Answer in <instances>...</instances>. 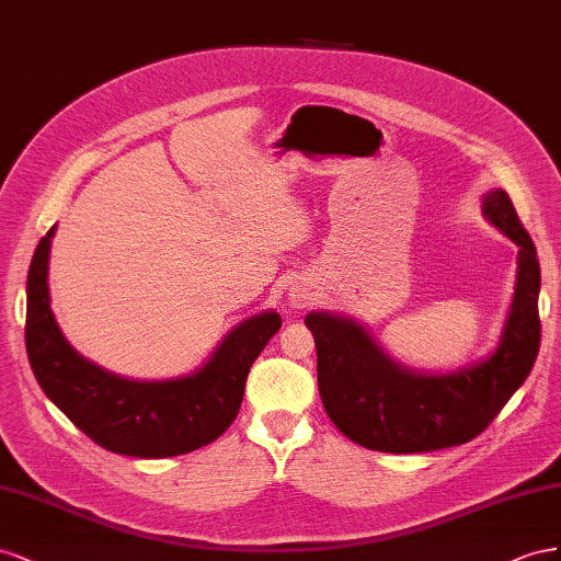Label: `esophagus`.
<instances>
[{
	"label": "esophagus",
	"mask_w": 561,
	"mask_h": 561,
	"mask_svg": "<svg viewBox=\"0 0 561 561\" xmlns=\"http://www.w3.org/2000/svg\"><path fill=\"white\" fill-rule=\"evenodd\" d=\"M310 300H312V298H310L308 294H302V291L291 294V306H294V308H308Z\"/></svg>",
	"instance_id": "1"
}]
</instances>
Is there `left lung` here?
I'll return each instance as SVG.
<instances>
[{"mask_svg":"<svg viewBox=\"0 0 561 561\" xmlns=\"http://www.w3.org/2000/svg\"><path fill=\"white\" fill-rule=\"evenodd\" d=\"M482 214L519 247L515 294L501 341L484 359L454 371H413L394 362L362 322L308 312L317 382L333 425L382 454H423L474 439L531 374L540 347V265L529 232L505 190H489Z\"/></svg>","mask_w":561,"mask_h":561,"instance_id":"1","label":"left lung"}]
</instances>
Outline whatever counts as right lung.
<instances>
[{
  "label": "right lung",
  "instance_id": "add662e5",
  "mask_svg": "<svg viewBox=\"0 0 561 561\" xmlns=\"http://www.w3.org/2000/svg\"><path fill=\"white\" fill-rule=\"evenodd\" d=\"M56 226L27 272L25 347L39 388L103 449L136 458H171L211 444L237 419L251 364L282 327L275 310L228 331L199 369L167 380H131L89 362L62 335L49 298Z\"/></svg>",
  "mask_w": 561,
  "mask_h": 561
}]
</instances>
